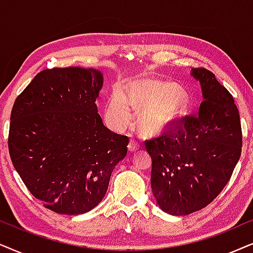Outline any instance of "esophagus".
Returning a JSON list of instances; mask_svg holds the SVG:
<instances>
[{
	"label": "esophagus",
	"instance_id": "34e87169",
	"mask_svg": "<svg viewBox=\"0 0 253 253\" xmlns=\"http://www.w3.org/2000/svg\"><path fill=\"white\" fill-rule=\"evenodd\" d=\"M139 148H140V144H139V142H137L136 140L130 139L129 143H128V150L130 151V153H133V151L137 150V149H139Z\"/></svg>",
	"mask_w": 253,
	"mask_h": 253
}]
</instances>
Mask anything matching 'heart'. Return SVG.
Listing matches in <instances>:
<instances>
[{"mask_svg": "<svg viewBox=\"0 0 253 253\" xmlns=\"http://www.w3.org/2000/svg\"><path fill=\"white\" fill-rule=\"evenodd\" d=\"M143 106L139 127L144 133H154L179 114L181 99L176 95V87L167 83L140 84L127 93L117 87L106 104V120L113 128L123 129L134 119V107Z\"/></svg>", "mask_w": 253, "mask_h": 253, "instance_id": "heart-1", "label": "heart"}]
</instances>
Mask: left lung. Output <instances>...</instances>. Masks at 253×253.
<instances>
[{
  "mask_svg": "<svg viewBox=\"0 0 253 253\" xmlns=\"http://www.w3.org/2000/svg\"><path fill=\"white\" fill-rule=\"evenodd\" d=\"M191 75L203 90L199 110L146 140L153 194L162 211L176 216L203 210L221 193L240 160L243 140L231 93L206 68H193Z\"/></svg>",
  "mask_w": 253,
  "mask_h": 253,
  "instance_id": "1",
  "label": "left lung"
}]
</instances>
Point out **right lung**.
<instances>
[{
    "label": "right lung",
    "instance_id": "obj_1",
    "mask_svg": "<svg viewBox=\"0 0 253 253\" xmlns=\"http://www.w3.org/2000/svg\"><path fill=\"white\" fill-rule=\"evenodd\" d=\"M99 70L45 69L13 103L8 137L17 172L33 197L59 214L79 215L106 194L128 137L104 126L96 100Z\"/></svg>",
    "mask_w": 253,
    "mask_h": 253
}]
</instances>
